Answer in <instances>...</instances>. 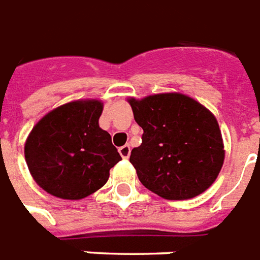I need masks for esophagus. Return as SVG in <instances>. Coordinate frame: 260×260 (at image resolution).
<instances>
[{"label":"esophagus","mask_w":260,"mask_h":260,"mask_svg":"<svg viewBox=\"0 0 260 260\" xmlns=\"http://www.w3.org/2000/svg\"><path fill=\"white\" fill-rule=\"evenodd\" d=\"M130 145H124V146L119 147V154L122 155V158H128V155H130Z\"/></svg>","instance_id":"1"}]
</instances>
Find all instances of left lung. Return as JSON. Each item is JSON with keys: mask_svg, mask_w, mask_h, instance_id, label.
<instances>
[{"mask_svg": "<svg viewBox=\"0 0 260 260\" xmlns=\"http://www.w3.org/2000/svg\"><path fill=\"white\" fill-rule=\"evenodd\" d=\"M143 130L130 162L142 185L166 200H188L212 185L224 162V143L215 115L180 92L128 98Z\"/></svg>", "mask_w": 260, "mask_h": 260, "instance_id": "1", "label": "left lung"}]
</instances>
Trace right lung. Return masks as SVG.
Here are the masks:
<instances>
[{
	"mask_svg": "<svg viewBox=\"0 0 260 260\" xmlns=\"http://www.w3.org/2000/svg\"><path fill=\"white\" fill-rule=\"evenodd\" d=\"M103 102L79 99L45 114L29 133L24 154L33 180L52 196L80 200L105 185L122 157L99 127Z\"/></svg>",
	"mask_w": 260,
	"mask_h": 260,
	"instance_id": "right-lung-1",
	"label": "right lung"
}]
</instances>
